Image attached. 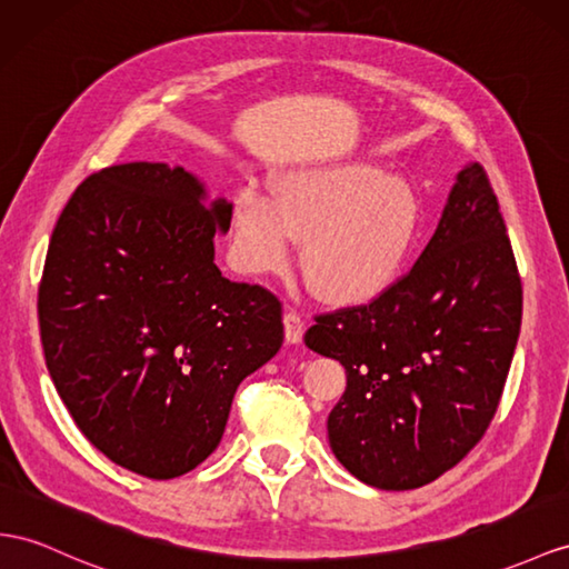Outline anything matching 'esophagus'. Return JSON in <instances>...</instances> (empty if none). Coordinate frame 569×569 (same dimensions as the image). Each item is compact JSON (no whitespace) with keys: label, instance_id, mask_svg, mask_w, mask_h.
Here are the masks:
<instances>
[{"label":"esophagus","instance_id":"esophagus-1","mask_svg":"<svg viewBox=\"0 0 569 569\" xmlns=\"http://www.w3.org/2000/svg\"><path fill=\"white\" fill-rule=\"evenodd\" d=\"M283 329H286V341L288 343H300L302 333H305V319L298 312L288 310L283 315Z\"/></svg>","mask_w":569,"mask_h":569}]
</instances>
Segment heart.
Masks as SVG:
<instances>
[{
	"mask_svg": "<svg viewBox=\"0 0 569 569\" xmlns=\"http://www.w3.org/2000/svg\"><path fill=\"white\" fill-rule=\"evenodd\" d=\"M423 230L413 184L362 163L288 172L273 197L244 184L230 207V252L247 276L281 273L293 242L329 302H368L397 281Z\"/></svg>",
	"mask_w": 569,
	"mask_h": 569,
	"instance_id": "heart-1",
	"label": "heart"
}]
</instances>
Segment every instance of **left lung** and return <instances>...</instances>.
<instances>
[{"label": "left lung", "mask_w": 569, "mask_h": 569, "mask_svg": "<svg viewBox=\"0 0 569 569\" xmlns=\"http://www.w3.org/2000/svg\"><path fill=\"white\" fill-rule=\"evenodd\" d=\"M519 327L521 281L500 203L486 170L469 163L416 267L305 333L310 351L346 368L327 420L333 457L380 490L440 478L498 411Z\"/></svg>", "instance_id": "8db88e82"}]
</instances>
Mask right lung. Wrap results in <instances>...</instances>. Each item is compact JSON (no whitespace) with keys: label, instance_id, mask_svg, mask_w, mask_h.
<instances>
[{"label":"right lung","instance_id":"right-lung-1","mask_svg":"<svg viewBox=\"0 0 569 569\" xmlns=\"http://www.w3.org/2000/svg\"><path fill=\"white\" fill-rule=\"evenodd\" d=\"M230 207L184 168L124 163L83 180L52 230L48 372L89 442L146 478L207 459L240 382L283 343L281 302L213 261Z\"/></svg>","mask_w":569,"mask_h":569}]
</instances>
